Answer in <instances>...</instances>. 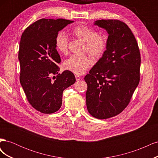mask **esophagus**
Segmentation results:
<instances>
[{"mask_svg": "<svg viewBox=\"0 0 158 158\" xmlns=\"http://www.w3.org/2000/svg\"><path fill=\"white\" fill-rule=\"evenodd\" d=\"M75 78H76V80H77V81L80 80V78H81L80 76H78V75H76V76H75Z\"/></svg>", "mask_w": 158, "mask_h": 158, "instance_id": "esophagus-1", "label": "esophagus"}]
</instances>
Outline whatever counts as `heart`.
<instances>
[{"label":"heart","instance_id":"obj_1","mask_svg":"<svg viewBox=\"0 0 158 158\" xmlns=\"http://www.w3.org/2000/svg\"><path fill=\"white\" fill-rule=\"evenodd\" d=\"M72 35L85 42V50L94 58H99L106 52L107 37L85 25H78L70 31ZM68 37L64 32H59L55 37L56 48L61 53L68 50ZM92 64V60L86 55L71 56L65 62L64 68L76 74H84Z\"/></svg>","mask_w":158,"mask_h":158}]
</instances>
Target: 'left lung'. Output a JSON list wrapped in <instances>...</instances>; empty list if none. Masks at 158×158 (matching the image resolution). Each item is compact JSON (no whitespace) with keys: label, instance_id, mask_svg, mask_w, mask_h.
Masks as SVG:
<instances>
[{"label":"left lung","instance_id":"obj_1","mask_svg":"<svg viewBox=\"0 0 158 158\" xmlns=\"http://www.w3.org/2000/svg\"><path fill=\"white\" fill-rule=\"evenodd\" d=\"M95 25L108 34L106 52L84 80L88 111L106 119L117 115L128 105L140 82V53L128 26L117 20H100Z\"/></svg>","mask_w":158,"mask_h":158}]
</instances>
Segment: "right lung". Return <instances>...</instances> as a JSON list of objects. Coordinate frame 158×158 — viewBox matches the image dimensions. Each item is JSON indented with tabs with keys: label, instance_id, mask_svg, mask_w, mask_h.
Instances as JSON below:
<instances>
[{
	"label": "right lung",
	"instance_id": "add662e5",
	"mask_svg": "<svg viewBox=\"0 0 158 158\" xmlns=\"http://www.w3.org/2000/svg\"><path fill=\"white\" fill-rule=\"evenodd\" d=\"M73 21L45 19L36 21L23 32L18 59L20 81L31 106L42 113H53L60 108L63 91L76 82L74 74L64 70L59 74L60 57L56 49L59 31ZM57 74L56 80L50 76Z\"/></svg>",
	"mask_w": 158,
	"mask_h": 158
}]
</instances>
